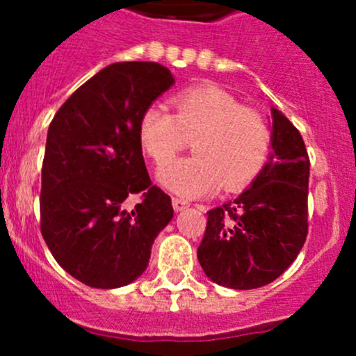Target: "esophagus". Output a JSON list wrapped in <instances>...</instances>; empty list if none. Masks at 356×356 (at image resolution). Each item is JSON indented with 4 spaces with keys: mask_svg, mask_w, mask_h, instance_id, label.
<instances>
[{
    "mask_svg": "<svg viewBox=\"0 0 356 356\" xmlns=\"http://www.w3.org/2000/svg\"><path fill=\"white\" fill-rule=\"evenodd\" d=\"M172 204H174L175 211H182L184 208L189 207V201H186L182 198H172Z\"/></svg>",
    "mask_w": 356,
    "mask_h": 356,
    "instance_id": "esophagus-1",
    "label": "esophagus"
}]
</instances>
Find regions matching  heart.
<instances>
[{"mask_svg":"<svg viewBox=\"0 0 356 356\" xmlns=\"http://www.w3.org/2000/svg\"><path fill=\"white\" fill-rule=\"evenodd\" d=\"M174 115L148 106L139 117L138 138L145 153L163 165L193 141L195 156L175 160L158 172L172 193L201 198L250 184L270 152V127L258 110L248 108L215 86L186 89L172 98Z\"/></svg>","mask_w":356,"mask_h":356,"instance_id":"b5f03b06","label":"heart"}]
</instances>
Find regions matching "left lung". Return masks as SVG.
Wrapping results in <instances>:
<instances>
[{
    "mask_svg": "<svg viewBox=\"0 0 356 356\" xmlns=\"http://www.w3.org/2000/svg\"><path fill=\"white\" fill-rule=\"evenodd\" d=\"M272 153L238 198L207 211L198 261L208 279L231 289H254L296 260L308 232L310 160L300 131L272 108Z\"/></svg>",
    "mask_w": 356,
    "mask_h": 356,
    "instance_id": "obj_1",
    "label": "left lung"
}]
</instances>
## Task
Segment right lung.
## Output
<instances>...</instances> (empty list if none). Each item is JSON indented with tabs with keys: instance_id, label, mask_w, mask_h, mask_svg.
Instances as JSON below:
<instances>
[{
	"instance_id": "right-lung-1",
	"label": "right lung",
	"mask_w": 356,
	"mask_h": 356,
	"mask_svg": "<svg viewBox=\"0 0 356 356\" xmlns=\"http://www.w3.org/2000/svg\"><path fill=\"white\" fill-rule=\"evenodd\" d=\"M155 62L111 63L60 106L46 138L41 234L60 267L86 286L115 289L146 270L156 236L174 217L152 186L139 117L174 86ZM143 201L127 211V195Z\"/></svg>"
}]
</instances>
